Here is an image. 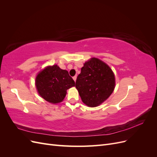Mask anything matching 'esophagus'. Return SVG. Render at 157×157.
<instances>
[{
	"label": "esophagus",
	"instance_id": "esophagus-1",
	"mask_svg": "<svg viewBox=\"0 0 157 157\" xmlns=\"http://www.w3.org/2000/svg\"><path fill=\"white\" fill-rule=\"evenodd\" d=\"M73 80H75V82L76 80H77V76H74V77H73Z\"/></svg>",
	"mask_w": 157,
	"mask_h": 157
}]
</instances>
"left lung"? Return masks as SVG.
Segmentation results:
<instances>
[{
  "label": "left lung",
  "instance_id": "8db88e82",
  "mask_svg": "<svg viewBox=\"0 0 157 157\" xmlns=\"http://www.w3.org/2000/svg\"><path fill=\"white\" fill-rule=\"evenodd\" d=\"M115 86V75L111 68L96 58L84 64L75 84L82 102L91 107L105 101L113 93Z\"/></svg>",
  "mask_w": 157,
  "mask_h": 157
}]
</instances>
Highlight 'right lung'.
<instances>
[{
    "mask_svg": "<svg viewBox=\"0 0 157 157\" xmlns=\"http://www.w3.org/2000/svg\"><path fill=\"white\" fill-rule=\"evenodd\" d=\"M35 84L42 98L50 103H58L63 101L67 90L74 86L75 83L67 71L54 65L47 67L38 74Z\"/></svg>",
    "mask_w": 157,
    "mask_h": 157,
    "instance_id": "add662e5",
    "label": "right lung"
}]
</instances>
